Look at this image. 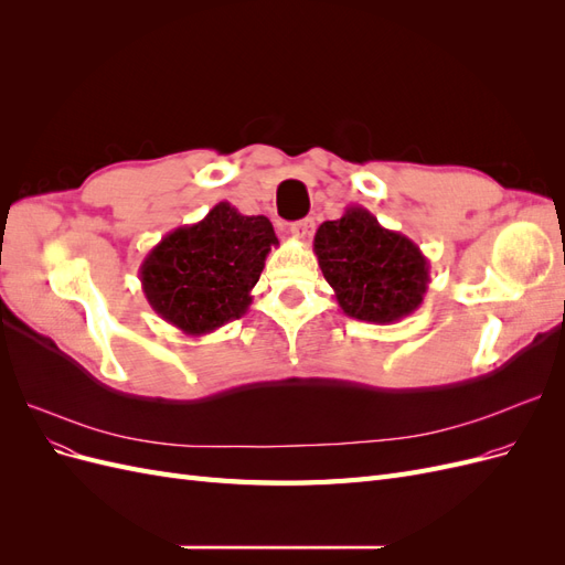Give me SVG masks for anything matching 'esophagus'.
<instances>
[{
    "instance_id": "1",
    "label": "esophagus",
    "mask_w": 565,
    "mask_h": 565,
    "mask_svg": "<svg viewBox=\"0 0 565 565\" xmlns=\"http://www.w3.org/2000/svg\"><path fill=\"white\" fill-rule=\"evenodd\" d=\"M292 235L295 237H299L301 243H309L311 237H313V231H316V224H313V218H301V221H297V224H292Z\"/></svg>"
}]
</instances>
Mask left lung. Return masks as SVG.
I'll use <instances>...</instances> for the list:
<instances>
[{"instance_id": "obj_1", "label": "left lung", "mask_w": 565, "mask_h": 565, "mask_svg": "<svg viewBox=\"0 0 565 565\" xmlns=\"http://www.w3.org/2000/svg\"><path fill=\"white\" fill-rule=\"evenodd\" d=\"M313 252L349 318L391 324L415 313L429 289V259L365 207H347L316 231Z\"/></svg>"}]
</instances>
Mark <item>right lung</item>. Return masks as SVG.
Wrapping results in <instances>:
<instances>
[{"label":"right lung","mask_w":565,"mask_h":565,"mask_svg":"<svg viewBox=\"0 0 565 565\" xmlns=\"http://www.w3.org/2000/svg\"><path fill=\"white\" fill-rule=\"evenodd\" d=\"M276 245L266 216H245L231 202H218L198 224L167 233L146 254L139 268L143 295L183 334H210L247 313Z\"/></svg>","instance_id":"1"}]
</instances>
